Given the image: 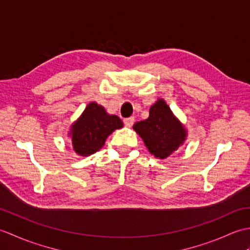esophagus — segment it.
<instances>
[{
	"instance_id": "obj_1",
	"label": "esophagus",
	"mask_w": 250,
	"mask_h": 250,
	"mask_svg": "<svg viewBox=\"0 0 250 250\" xmlns=\"http://www.w3.org/2000/svg\"><path fill=\"white\" fill-rule=\"evenodd\" d=\"M124 124L125 126H128V128H130V126L133 125L134 124V118L133 117H129V118H125L124 119Z\"/></svg>"
}]
</instances>
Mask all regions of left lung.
Wrapping results in <instances>:
<instances>
[{"label": "left lung", "instance_id": "obj_1", "mask_svg": "<svg viewBox=\"0 0 250 250\" xmlns=\"http://www.w3.org/2000/svg\"><path fill=\"white\" fill-rule=\"evenodd\" d=\"M133 129L144 141L149 152L160 159L167 158L186 139L184 126L163 100H158L150 107L149 117L137 121Z\"/></svg>", "mask_w": 250, "mask_h": 250}]
</instances>
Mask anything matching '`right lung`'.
Listing matches in <instances>:
<instances>
[{
  "mask_svg": "<svg viewBox=\"0 0 250 250\" xmlns=\"http://www.w3.org/2000/svg\"><path fill=\"white\" fill-rule=\"evenodd\" d=\"M124 126L116 115H108L101 105L90 103L75 124L72 125L74 150L81 156L92 155L102 148L107 136Z\"/></svg>",
  "mask_w": 250,
  "mask_h": 250,
  "instance_id": "right-lung-1",
  "label": "right lung"
}]
</instances>
